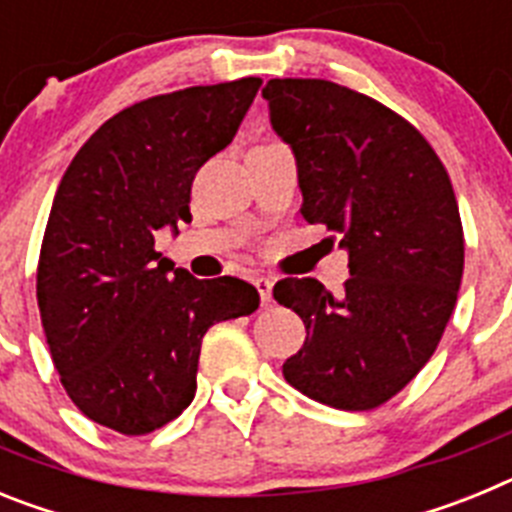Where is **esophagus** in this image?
<instances>
[{"mask_svg":"<svg viewBox=\"0 0 512 512\" xmlns=\"http://www.w3.org/2000/svg\"><path fill=\"white\" fill-rule=\"evenodd\" d=\"M253 284H256V289H259V297L264 305H269L271 302V289H274V282H271L269 277H256L253 279Z\"/></svg>","mask_w":512,"mask_h":512,"instance_id":"esophagus-1","label":"esophagus"}]
</instances>
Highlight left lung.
I'll return each mask as SVG.
<instances>
[{
	"label": "left lung",
	"mask_w": 512,
	"mask_h": 512,
	"mask_svg": "<svg viewBox=\"0 0 512 512\" xmlns=\"http://www.w3.org/2000/svg\"><path fill=\"white\" fill-rule=\"evenodd\" d=\"M271 128L292 148L302 217L341 235L351 279L333 297L287 277L305 346L284 361L295 390L338 410H372L428 364L454 312L464 233L449 174L428 140L377 99L323 79H271Z\"/></svg>",
	"instance_id": "obj_1"
}]
</instances>
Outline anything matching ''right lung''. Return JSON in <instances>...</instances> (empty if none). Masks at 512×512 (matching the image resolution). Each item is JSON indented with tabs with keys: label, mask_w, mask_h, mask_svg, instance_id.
Wrapping results in <instances>:
<instances>
[{
	"label": "right lung",
	"mask_w": 512,
	"mask_h": 512,
	"mask_svg": "<svg viewBox=\"0 0 512 512\" xmlns=\"http://www.w3.org/2000/svg\"><path fill=\"white\" fill-rule=\"evenodd\" d=\"M261 79L143 99L79 148L45 225L38 307L76 408L125 436L151 433L194 400L202 336L251 315L243 279H194L156 251L192 220L194 174L230 146Z\"/></svg>",
	"instance_id": "right-lung-1"
}]
</instances>
